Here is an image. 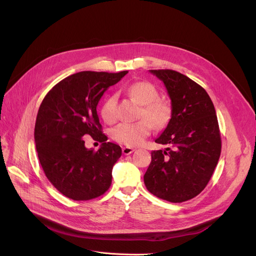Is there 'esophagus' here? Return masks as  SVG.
<instances>
[{
  "label": "esophagus",
  "instance_id": "obj_1",
  "mask_svg": "<svg viewBox=\"0 0 256 256\" xmlns=\"http://www.w3.org/2000/svg\"><path fill=\"white\" fill-rule=\"evenodd\" d=\"M134 152V148L132 147H122V154H130Z\"/></svg>",
  "mask_w": 256,
  "mask_h": 256
}]
</instances>
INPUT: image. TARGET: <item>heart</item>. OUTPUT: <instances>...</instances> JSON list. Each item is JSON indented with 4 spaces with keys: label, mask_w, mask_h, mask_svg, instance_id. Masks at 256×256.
<instances>
[{
    "label": "heart",
    "mask_w": 256,
    "mask_h": 256,
    "mask_svg": "<svg viewBox=\"0 0 256 256\" xmlns=\"http://www.w3.org/2000/svg\"><path fill=\"white\" fill-rule=\"evenodd\" d=\"M129 95L142 104L140 118H145L136 122H120L112 129V138L116 142L128 147L140 145L150 136L152 126L157 129L164 128L172 116V106L166 100L159 99L157 88L150 82L140 81L131 84ZM106 122L116 120V98L110 96L106 99L100 110Z\"/></svg>",
    "instance_id": "obj_1"
}]
</instances>
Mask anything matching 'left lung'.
Listing matches in <instances>:
<instances>
[{
	"instance_id": "8db88e82",
	"label": "left lung",
	"mask_w": 256,
	"mask_h": 256,
	"mask_svg": "<svg viewBox=\"0 0 256 256\" xmlns=\"http://www.w3.org/2000/svg\"><path fill=\"white\" fill-rule=\"evenodd\" d=\"M150 72L164 82L171 99L172 116L154 140L168 147L152 152L144 184L157 198L182 203L204 190L218 164V118L207 92L187 76L170 69Z\"/></svg>"
}]
</instances>
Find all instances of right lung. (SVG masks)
Instances as JSON below:
<instances>
[{"label":"right lung","mask_w":256,"mask_h":256,"mask_svg":"<svg viewBox=\"0 0 256 256\" xmlns=\"http://www.w3.org/2000/svg\"><path fill=\"white\" fill-rule=\"evenodd\" d=\"M127 74L76 72L54 85L42 100L34 131L38 159L49 182L69 198L92 200L110 188L122 150L106 142L97 104ZM84 135L102 142L97 152L84 147Z\"/></svg>","instance_id":"add662e5"}]
</instances>
